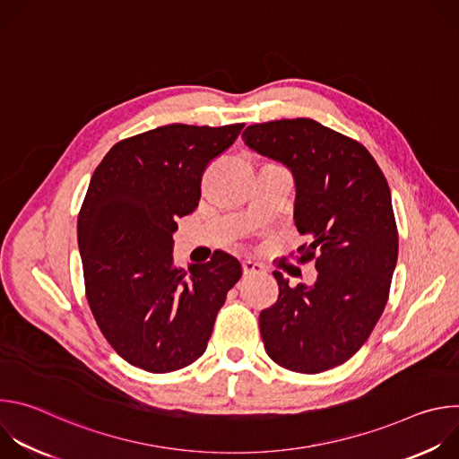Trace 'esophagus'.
<instances>
[{"instance_id":"1","label":"esophagus","mask_w":459,"mask_h":459,"mask_svg":"<svg viewBox=\"0 0 459 459\" xmlns=\"http://www.w3.org/2000/svg\"><path fill=\"white\" fill-rule=\"evenodd\" d=\"M243 273H245L247 276H252V274H265L267 269H265V265L257 264V261L245 259V261H243Z\"/></svg>"}]
</instances>
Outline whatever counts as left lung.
<instances>
[{"instance_id":"8db88e82","label":"left lung","mask_w":459,"mask_h":459,"mask_svg":"<svg viewBox=\"0 0 459 459\" xmlns=\"http://www.w3.org/2000/svg\"><path fill=\"white\" fill-rule=\"evenodd\" d=\"M241 138L292 172L294 223L310 239L298 261L317 271L310 287L274 271L278 301L259 314L265 351L294 372L334 368L361 349L388 299L398 261L388 183L361 143L308 117L255 123Z\"/></svg>"}]
</instances>
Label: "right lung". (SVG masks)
Segmentation results:
<instances>
[{"label": "right lung", "mask_w": 459, "mask_h": 459, "mask_svg": "<svg viewBox=\"0 0 459 459\" xmlns=\"http://www.w3.org/2000/svg\"><path fill=\"white\" fill-rule=\"evenodd\" d=\"M245 123H172L121 140L101 160L78 216V245L92 316L110 347L147 372H172L198 359L218 310L241 278L223 252L183 271L174 265L176 218L202 195L207 165Z\"/></svg>", "instance_id": "obj_1"}]
</instances>
